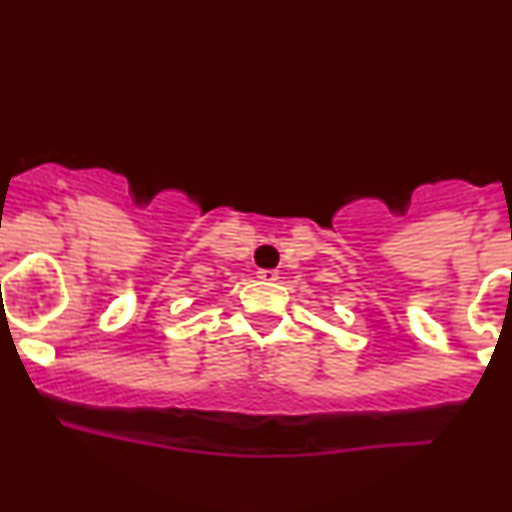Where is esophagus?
Wrapping results in <instances>:
<instances>
[{
  "instance_id": "34e87169",
  "label": "esophagus",
  "mask_w": 512,
  "mask_h": 512,
  "mask_svg": "<svg viewBox=\"0 0 512 512\" xmlns=\"http://www.w3.org/2000/svg\"><path fill=\"white\" fill-rule=\"evenodd\" d=\"M257 279H260V281H276V279H279V272H274V269H260V272H257Z\"/></svg>"
}]
</instances>
